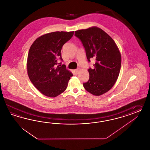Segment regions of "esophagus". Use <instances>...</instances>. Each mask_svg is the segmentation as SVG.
<instances>
[{"instance_id":"esophagus-1","label":"esophagus","mask_w":150,"mask_h":150,"mask_svg":"<svg viewBox=\"0 0 150 150\" xmlns=\"http://www.w3.org/2000/svg\"><path fill=\"white\" fill-rule=\"evenodd\" d=\"M74 71H75V73L77 74V73H79V69H75V70H74Z\"/></svg>"}]
</instances>
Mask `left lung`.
<instances>
[{
    "instance_id": "left-lung-1",
    "label": "left lung",
    "mask_w": 150,
    "mask_h": 150,
    "mask_svg": "<svg viewBox=\"0 0 150 150\" xmlns=\"http://www.w3.org/2000/svg\"><path fill=\"white\" fill-rule=\"evenodd\" d=\"M85 50L88 62L96 60L94 68H89V80L83 87L94 96H100L111 89L117 80L121 56L113 39L101 29L93 27L75 32Z\"/></svg>"
}]
</instances>
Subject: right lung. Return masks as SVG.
<instances>
[{
	"mask_svg": "<svg viewBox=\"0 0 150 150\" xmlns=\"http://www.w3.org/2000/svg\"><path fill=\"white\" fill-rule=\"evenodd\" d=\"M74 32H55L37 38L30 46L27 59L30 80L41 93L55 97L63 93L73 75L62 62L61 50ZM59 65L58 66L57 65Z\"/></svg>",
	"mask_w": 150,
	"mask_h": 150,
	"instance_id": "obj_1",
	"label": "right lung"
}]
</instances>
